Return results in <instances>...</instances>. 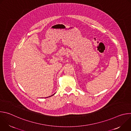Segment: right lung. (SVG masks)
<instances>
[{"label": "right lung", "mask_w": 131, "mask_h": 131, "mask_svg": "<svg viewBox=\"0 0 131 131\" xmlns=\"http://www.w3.org/2000/svg\"><path fill=\"white\" fill-rule=\"evenodd\" d=\"M54 94H53V95H54ZM52 95H51V96H52ZM50 96H49V97H50Z\"/></svg>", "instance_id": "add662e5"}]
</instances>
